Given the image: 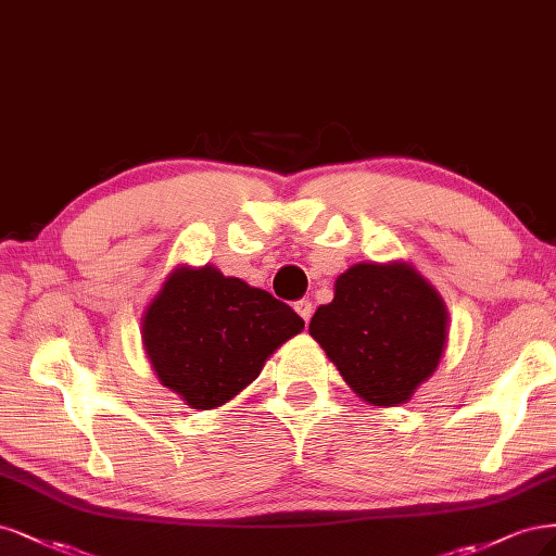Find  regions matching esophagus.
Wrapping results in <instances>:
<instances>
[{"instance_id": "obj_1", "label": "esophagus", "mask_w": 556, "mask_h": 556, "mask_svg": "<svg viewBox=\"0 0 556 556\" xmlns=\"http://www.w3.org/2000/svg\"><path fill=\"white\" fill-rule=\"evenodd\" d=\"M293 309H295L304 320L312 318V302H309V300H298V302L293 304Z\"/></svg>"}]
</instances>
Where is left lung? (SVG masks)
<instances>
[{
	"instance_id": "obj_1",
	"label": "left lung",
	"mask_w": 556,
	"mask_h": 556,
	"mask_svg": "<svg viewBox=\"0 0 556 556\" xmlns=\"http://www.w3.org/2000/svg\"><path fill=\"white\" fill-rule=\"evenodd\" d=\"M309 334L357 397L400 406L441 363L447 309L414 265L355 263L337 277L332 302L312 316Z\"/></svg>"
}]
</instances>
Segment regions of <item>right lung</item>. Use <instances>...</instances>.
I'll return each instance as SVG.
<instances>
[{
    "label": "right lung",
    "instance_id": "1",
    "mask_svg": "<svg viewBox=\"0 0 556 556\" xmlns=\"http://www.w3.org/2000/svg\"><path fill=\"white\" fill-rule=\"evenodd\" d=\"M140 320L161 386L201 410L238 397L304 328L289 304L214 265L173 267Z\"/></svg>",
    "mask_w": 556,
    "mask_h": 556
}]
</instances>
